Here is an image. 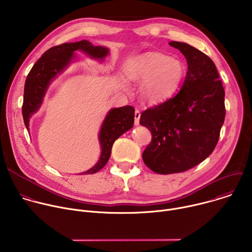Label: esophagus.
<instances>
[{"mask_svg":"<svg viewBox=\"0 0 252 252\" xmlns=\"http://www.w3.org/2000/svg\"><path fill=\"white\" fill-rule=\"evenodd\" d=\"M139 118H140V112L138 110H135V112H134V126L139 125Z\"/></svg>","mask_w":252,"mask_h":252,"instance_id":"1","label":"esophagus"}]
</instances>
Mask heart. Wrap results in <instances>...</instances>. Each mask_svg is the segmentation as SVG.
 I'll list each match as a JSON object with an SVG mask.
<instances>
[{
  "mask_svg": "<svg viewBox=\"0 0 252 252\" xmlns=\"http://www.w3.org/2000/svg\"><path fill=\"white\" fill-rule=\"evenodd\" d=\"M125 74L132 82H141L139 93L150 103H160L181 89L185 76L184 63L161 53H152L128 61Z\"/></svg>",
  "mask_w": 252,
  "mask_h": 252,
  "instance_id": "obj_1",
  "label": "heart"
}]
</instances>
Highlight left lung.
I'll list each match as a JSON object with an SVG mask.
<instances>
[{"label":"left lung","mask_w":252,"mask_h":252,"mask_svg":"<svg viewBox=\"0 0 252 252\" xmlns=\"http://www.w3.org/2000/svg\"><path fill=\"white\" fill-rule=\"evenodd\" d=\"M168 44L187 59L186 80L175 96L139 119L153 135L142 159L158 174L183 172L203 161L215 149L225 118V94L212 60L189 44Z\"/></svg>","instance_id":"8db88e82"}]
</instances>
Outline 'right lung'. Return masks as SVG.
I'll return each mask as SVG.
<instances>
[{
    "label": "right lung",
    "mask_w": 252,
    "mask_h": 252,
    "mask_svg": "<svg viewBox=\"0 0 252 252\" xmlns=\"http://www.w3.org/2000/svg\"><path fill=\"white\" fill-rule=\"evenodd\" d=\"M81 51L90 58L103 62L109 56L110 50L94 46L91 42L83 40L76 43H64L49 49L33 64L27 77L24 90L23 118L29 131L30 120L43 104L47 91L51 84L77 60L76 52ZM134 109L131 105L115 107L107 112L99 128L98 142L100 156L96 163L89 170L81 172L92 174L100 170L110 159L114 142L126 131L133 126Z\"/></svg>",
    "instance_id": "right-lung-1"
}]
</instances>
